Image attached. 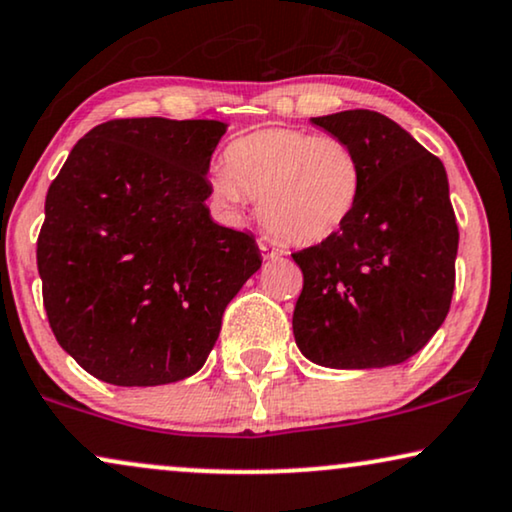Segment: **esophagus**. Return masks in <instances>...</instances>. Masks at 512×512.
<instances>
[{"label": "esophagus", "instance_id": "34e87169", "mask_svg": "<svg viewBox=\"0 0 512 512\" xmlns=\"http://www.w3.org/2000/svg\"><path fill=\"white\" fill-rule=\"evenodd\" d=\"M260 250H262V257L264 260H281V257L285 255V250H281L278 248V245H274V243H269V241H260Z\"/></svg>", "mask_w": 512, "mask_h": 512}]
</instances>
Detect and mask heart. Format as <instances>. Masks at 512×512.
<instances>
[{
    "label": "heart",
    "instance_id": "heart-1",
    "mask_svg": "<svg viewBox=\"0 0 512 512\" xmlns=\"http://www.w3.org/2000/svg\"><path fill=\"white\" fill-rule=\"evenodd\" d=\"M365 170L349 142L302 128L271 126L243 135L227 149V170L213 175V194L238 210L260 201L264 229L292 245L335 238L363 199Z\"/></svg>",
    "mask_w": 512,
    "mask_h": 512
}]
</instances>
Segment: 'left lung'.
Returning <instances> with one entry per match:
<instances>
[{
    "mask_svg": "<svg viewBox=\"0 0 512 512\" xmlns=\"http://www.w3.org/2000/svg\"><path fill=\"white\" fill-rule=\"evenodd\" d=\"M311 124L356 149L365 187L335 238L292 255L304 274L295 342L311 363L332 370L405 363L452 304L459 227L447 170L379 112L349 109Z\"/></svg>",
    "mask_w": 512,
    "mask_h": 512,
    "instance_id": "1",
    "label": "left lung"
}]
</instances>
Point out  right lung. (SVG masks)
Here are the masks:
<instances>
[{"mask_svg": "<svg viewBox=\"0 0 512 512\" xmlns=\"http://www.w3.org/2000/svg\"><path fill=\"white\" fill-rule=\"evenodd\" d=\"M224 133L208 119H114L88 131L51 182L37 241L44 309L58 344L100 381L192 377L262 267L255 236L206 206Z\"/></svg>", "mask_w": 512, "mask_h": 512, "instance_id": "add662e5", "label": "right lung"}]
</instances>
